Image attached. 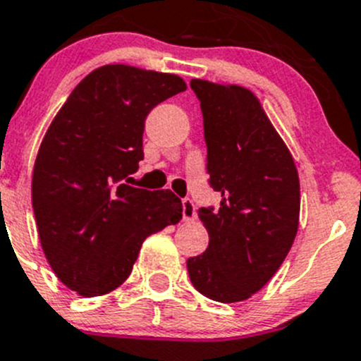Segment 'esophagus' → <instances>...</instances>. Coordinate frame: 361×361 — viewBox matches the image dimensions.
<instances>
[{"label": "esophagus", "instance_id": "esophagus-1", "mask_svg": "<svg viewBox=\"0 0 361 361\" xmlns=\"http://www.w3.org/2000/svg\"><path fill=\"white\" fill-rule=\"evenodd\" d=\"M181 206H183V220H194L195 219V204L192 199H183L181 201Z\"/></svg>", "mask_w": 361, "mask_h": 361}]
</instances>
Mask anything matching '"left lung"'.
I'll return each mask as SVG.
<instances>
[{
	"mask_svg": "<svg viewBox=\"0 0 361 361\" xmlns=\"http://www.w3.org/2000/svg\"><path fill=\"white\" fill-rule=\"evenodd\" d=\"M201 104L208 183L220 206L197 215L208 248L188 257V277L206 298H250L291 250L298 231L300 180L293 157L254 93L202 79L190 80Z\"/></svg>",
	"mask_w": 361,
	"mask_h": 361,
	"instance_id": "obj_1",
	"label": "left lung"
}]
</instances>
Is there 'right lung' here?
<instances>
[{
	"mask_svg": "<svg viewBox=\"0 0 361 361\" xmlns=\"http://www.w3.org/2000/svg\"><path fill=\"white\" fill-rule=\"evenodd\" d=\"M185 90L173 73L106 65L77 84L52 120L35 162L31 201L52 271L80 296L123 284L142 241L181 220L173 192L128 180L145 159L146 116Z\"/></svg>",
	"mask_w": 361,
	"mask_h": 361,
	"instance_id": "right-lung-1",
	"label": "right lung"
}]
</instances>
